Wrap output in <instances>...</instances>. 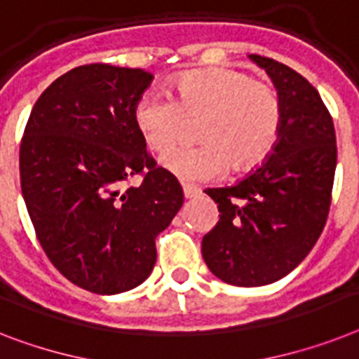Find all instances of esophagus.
<instances>
[{
	"instance_id": "1",
	"label": "esophagus",
	"mask_w": 359,
	"mask_h": 359,
	"mask_svg": "<svg viewBox=\"0 0 359 359\" xmlns=\"http://www.w3.org/2000/svg\"><path fill=\"white\" fill-rule=\"evenodd\" d=\"M201 191L198 189V187H192V185H183V196L187 198V200H191V198H196L200 196Z\"/></svg>"
}]
</instances>
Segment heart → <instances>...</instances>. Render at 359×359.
Returning a JSON list of instances; mask_svg holds the SVG:
<instances>
[{"instance_id": "heart-1", "label": "heart", "mask_w": 359, "mask_h": 359, "mask_svg": "<svg viewBox=\"0 0 359 359\" xmlns=\"http://www.w3.org/2000/svg\"><path fill=\"white\" fill-rule=\"evenodd\" d=\"M177 97L148 90L139 97L133 121L147 144L165 152L182 137L187 121H201L200 147H180L161 158V167L185 182H209L226 172H244L273 150L283 123L277 91L236 69L187 73Z\"/></svg>"}]
</instances>
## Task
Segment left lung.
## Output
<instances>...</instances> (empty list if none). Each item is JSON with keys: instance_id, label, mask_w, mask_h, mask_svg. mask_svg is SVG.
I'll list each match as a JSON object with an SVG mask.
<instances>
[{"instance_id": "1", "label": "left lung", "mask_w": 359, "mask_h": 359, "mask_svg": "<svg viewBox=\"0 0 359 359\" xmlns=\"http://www.w3.org/2000/svg\"><path fill=\"white\" fill-rule=\"evenodd\" d=\"M283 106L273 150L231 187L207 189L220 220L201 240L212 275L233 286H264L304 260L327 224L337 148L332 117L318 90L292 67L250 55Z\"/></svg>"}]
</instances>
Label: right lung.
I'll return each mask as SVG.
<instances>
[{"label":"right lung","mask_w":359,"mask_h":359,"mask_svg":"<svg viewBox=\"0 0 359 359\" xmlns=\"http://www.w3.org/2000/svg\"><path fill=\"white\" fill-rule=\"evenodd\" d=\"M154 76L91 64L58 76L32 106L20 147L22 194L38 242L66 279L99 295L152 273L156 236L182 185L147 152L133 109ZM145 172L137 187L126 185Z\"/></svg>","instance_id":"obj_1"}]
</instances>
